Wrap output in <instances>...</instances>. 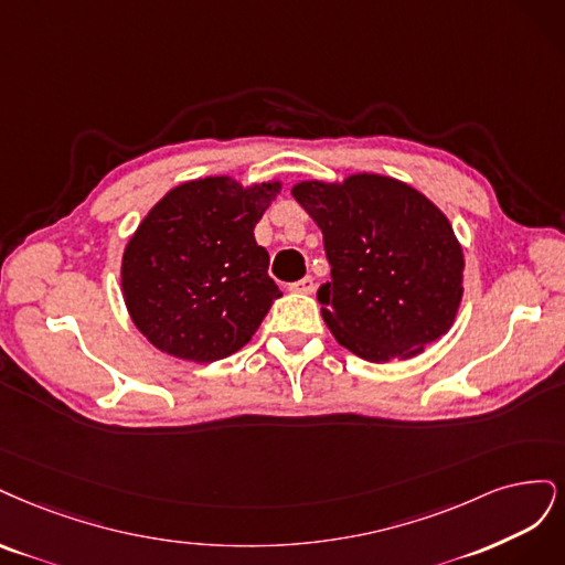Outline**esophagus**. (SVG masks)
Returning a JSON list of instances; mask_svg holds the SVG:
<instances>
[{
	"label": "esophagus",
	"instance_id": "1",
	"mask_svg": "<svg viewBox=\"0 0 565 565\" xmlns=\"http://www.w3.org/2000/svg\"><path fill=\"white\" fill-rule=\"evenodd\" d=\"M288 290H294V294H315V279L312 277H302L294 284H288Z\"/></svg>",
	"mask_w": 565,
	"mask_h": 565
}]
</instances>
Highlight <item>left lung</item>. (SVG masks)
<instances>
[{
    "instance_id": "8db88e82",
    "label": "left lung",
    "mask_w": 565,
    "mask_h": 565,
    "mask_svg": "<svg viewBox=\"0 0 565 565\" xmlns=\"http://www.w3.org/2000/svg\"><path fill=\"white\" fill-rule=\"evenodd\" d=\"M294 196L323 234L331 281L317 298L342 348L385 363L420 354L450 329L462 298V248L425 194L359 173L342 185L300 183Z\"/></svg>"
}]
</instances>
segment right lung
Returning a JSON list of instances; mask_svg holds the SVG:
<instances>
[{
  "label": "right lung",
  "instance_id": "right-lung-1",
  "mask_svg": "<svg viewBox=\"0 0 565 565\" xmlns=\"http://www.w3.org/2000/svg\"><path fill=\"white\" fill-rule=\"evenodd\" d=\"M277 192L279 183L192 180L140 223L124 250L121 288L134 323L157 350L209 363L258 331L281 290L253 230Z\"/></svg>",
  "mask_w": 565,
  "mask_h": 565
}]
</instances>
